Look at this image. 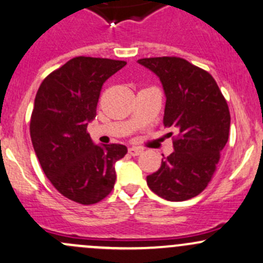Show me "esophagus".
I'll return each mask as SVG.
<instances>
[{
    "label": "esophagus",
    "mask_w": 263,
    "mask_h": 263,
    "mask_svg": "<svg viewBox=\"0 0 263 263\" xmlns=\"http://www.w3.org/2000/svg\"><path fill=\"white\" fill-rule=\"evenodd\" d=\"M128 154L131 155V156H139V155L142 154V150L139 147H129L128 148Z\"/></svg>",
    "instance_id": "esophagus-1"
}]
</instances>
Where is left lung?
I'll use <instances>...</instances> for the list:
<instances>
[{"label": "left lung", "mask_w": 263, "mask_h": 263, "mask_svg": "<svg viewBox=\"0 0 263 263\" xmlns=\"http://www.w3.org/2000/svg\"><path fill=\"white\" fill-rule=\"evenodd\" d=\"M139 63L161 81L164 126L176 131L175 151L146 178L148 187L170 201L197 197L211 182L228 141L231 115L224 96L208 71L182 58H143Z\"/></svg>", "instance_id": "obj_1"}]
</instances>
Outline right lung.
Here are the masks:
<instances>
[{"instance_id": "right-lung-1", "label": "right lung", "mask_w": 263, "mask_h": 263, "mask_svg": "<svg viewBox=\"0 0 263 263\" xmlns=\"http://www.w3.org/2000/svg\"><path fill=\"white\" fill-rule=\"evenodd\" d=\"M124 65L123 60L73 58L44 79L35 97L30 136L39 162L60 194L83 205L112 192L113 165L127 154L120 143L95 145L87 131L102 85Z\"/></svg>"}]
</instances>
